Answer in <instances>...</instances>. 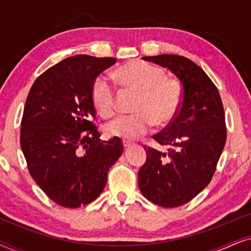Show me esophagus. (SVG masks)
Instances as JSON below:
<instances>
[{"instance_id":"esophagus-1","label":"esophagus","mask_w":251,"mask_h":251,"mask_svg":"<svg viewBox=\"0 0 251 251\" xmlns=\"http://www.w3.org/2000/svg\"><path fill=\"white\" fill-rule=\"evenodd\" d=\"M133 144L131 142H128V140H125L123 142V146H125V149H129V147H131Z\"/></svg>"}]
</instances>
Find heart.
<instances>
[{"label": "heart", "mask_w": 251, "mask_h": 251, "mask_svg": "<svg viewBox=\"0 0 251 251\" xmlns=\"http://www.w3.org/2000/svg\"><path fill=\"white\" fill-rule=\"evenodd\" d=\"M126 89L138 94L133 112L122 115L107 123L105 131L111 137L133 140L151 129L153 125H170L179 112L183 92L179 83L166 76L162 68L132 60L116 72ZM91 99L96 109L104 118H111L116 112V90L105 75L96 78L91 88Z\"/></svg>", "instance_id": "obj_1"}]
</instances>
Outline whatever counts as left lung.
<instances>
[{
  "instance_id": "8db88e82",
  "label": "left lung",
  "mask_w": 251,
  "mask_h": 251,
  "mask_svg": "<svg viewBox=\"0 0 251 251\" xmlns=\"http://www.w3.org/2000/svg\"><path fill=\"white\" fill-rule=\"evenodd\" d=\"M176 75L183 88L179 112L153 136L168 153L147 147L138 171L139 190L160 207L187 203L210 183L226 142L225 114L218 89L201 67L176 54L143 57Z\"/></svg>"
}]
</instances>
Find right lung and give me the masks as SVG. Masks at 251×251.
I'll list each match as a JSON object with an SVG mask.
<instances>
[{
  "label": "right lung",
  "mask_w": 251,
  "mask_h": 251,
  "mask_svg": "<svg viewBox=\"0 0 251 251\" xmlns=\"http://www.w3.org/2000/svg\"><path fill=\"white\" fill-rule=\"evenodd\" d=\"M115 63L87 54L66 58L41 74L27 96L20 146L30 176L61 207L96 200L123 153L121 139L101 140L92 122V84Z\"/></svg>",
  "instance_id": "right-lung-1"
}]
</instances>
